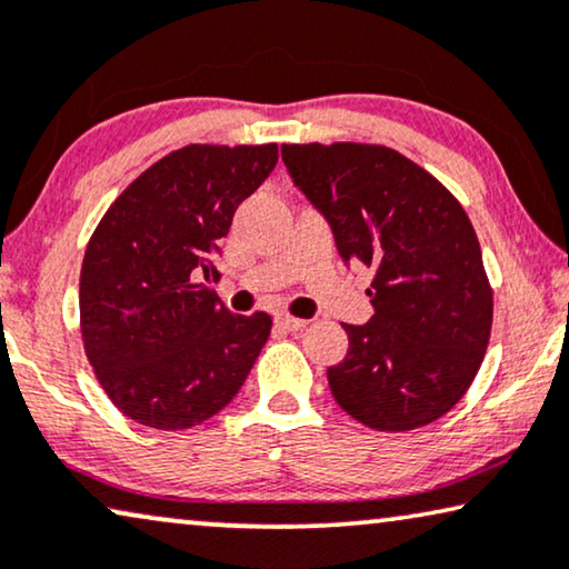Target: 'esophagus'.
<instances>
[{
	"label": "esophagus",
	"mask_w": 569,
	"mask_h": 569,
	"mask_svg": "<svg viewBox=\"0 0 569 569\" xmlns=\"http://www.w3.org/2000/svg\"><path fill=\"white\" fill-rule=\"evenodd\" d=\"M274 323L279 328H284V331H300V328H305L302 318H292V316H287V312H279V316L274 318Z\"/></svg>",
	"instance_id": "obj_1"
}]
</instances>
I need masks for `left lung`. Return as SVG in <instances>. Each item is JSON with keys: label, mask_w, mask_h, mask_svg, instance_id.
I'll use <instances>...</instances> for the list:
<instances>
[{"label": "left lung", "mask_w": 569, "mask_h": 569, "mask_svg": "<svg viewBox=\"0 0 569 569\" xmlns=\"http://www.w3.org/2000/svg\"><path fill=\"white\" fill-rule=\"evenodd\" d=\"M295 187L333 230L341 259L375 269L365 326L328 367L339 406L375 431H413L462 400L482 365L492 290L457 197L372 143H284Z\"/></svg>", "instance_id": "obj_1"}]
</instances>
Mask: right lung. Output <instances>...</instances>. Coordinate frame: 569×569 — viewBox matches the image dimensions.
<instances>
[{"label": "right lung", "mask_w": 569, "mask_h": 569, "mask_svg": "<svg viewBox=\"0 0 569 569\" xmlns=\"http://www.w3.org/2000/svg\"><path fill=\"white\" fill-rule=\"evenodd\" d=\"M277 143L179 148L104 212L79 279L81 339L107 398L130 421L179 431L223 410L271 331L236 316L212 282L233 212L277 167Z\"/></svg>", "instance_id": "obj_1"}]
</instances>
